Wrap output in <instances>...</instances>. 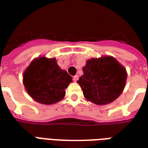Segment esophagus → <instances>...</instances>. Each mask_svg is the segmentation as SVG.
<instances>
[{"instance_id": "obj_1", "label": "esophagus", "mask_w": 148, "mask_h": 148, "mask_svg": "<svg viewBox=\"0 0 148 148\" xmlns=\"http://www.w3.org/2000/svg\"><path fill=\"white\" fill-rule=\"evenodd\" d=\"M73 80H74V82H77V80H78V75H74V77H73Z\"/></svg>"}]
</instances>
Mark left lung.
<instances>
[{
	"instance_id": "1",
	"label": "left lung",
	"mask_w": 148,
	"mask_h": 148,
	"mask_svg": "<svg viewBox=\"0 0 148 148\" xmlns=\"http://www.w3.org/2000/svg\"><path fill=\"white\" fill-rule=\"evenodd\" d=\"M77 84L87 101L105 106L119 97L125 86L127 71L112 56L88 59Z\"/></svg>"
}]
</instances>
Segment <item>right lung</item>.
<instances>
[{
  "label": "right lung",
  "instance_id": "add662e5",
  "mask_svg": "<svg viewBox=\"0 0 148 148\" xmlns=\"http://www.w3.org/2000/svg\"><path fill=\"white\" fill-rule=\"evenodd\" d=\"M72 77L58 66L56 58H34L23 74V83L29 96L42 105H53L64 98Z\"/></svg>",
  "mask_w": 148,
  "mask_h": 148
}]
</instances>
